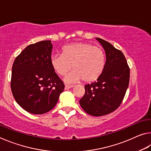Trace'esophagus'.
Listing matches in <instances>:
<instances>
[{
  "label": "esophagus",
  "mask_w": 151,
  "mask_h": 151,
  "mask_svg": "<svg viewBox=\"0 0 151 151\" xmlns=\"http://www.w3.org/2000/svg\"><path fill=\"white\" fill-rule=\"evenodd\" d=\"M73 85H65V90H68V89H69V88H71L72 87H73Z\"/></svg>",
  "instance_id": "esophagus-1"
}]
</instances>
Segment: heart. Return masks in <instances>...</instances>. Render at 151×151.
Returning a JSON list of instances; mask_svg holds the SVG:
<instances>
[{
	"instance_id": "heart-1",
	"label": "heart",
	"mask_w": 151,
	"mask_h": 151,
	"mask_svg": "<svg viewBox=\"0 0 151 151\" xmlns=\"http://www.w3.org/2000/svg\"><path fill=\"white\" fill-rule=\"evenodd\" d=\"M50 65L60 76H65L73 67L75 70L65 78L68 83L81 80L92 83L103 73L105 55L100 47L87 42H75L65 46L61 55L51 56Z\"/></svg>"
}]
</instances>
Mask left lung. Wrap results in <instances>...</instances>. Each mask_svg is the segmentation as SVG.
<instances>
[{
  "label": "left lung",
  "instance_id": "8db88e82",
  "mask_svg": "<svg viewBox=\"0 0 151 151\" xmlns=\"http://www.w3.org/2000/svg\"><path fill=\"white\" fill-rule=\"evenodd\" d=\"M96 39L105 50V66L96 81L85 86V93L79 103L86 113L100 116L111 113L121 105L129 86L130 68L121 50L106 40Z\"/></svg>",
  "mask_w": 151,
  "mask_h": 151
}]
</instances>
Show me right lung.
Masks as SVG:
<instances>
[{
	"instance_id": "add662e5",
	"label": "right lung",
	"mask_w": 151,
	"mask_h": 151,
	"mask_svg": "<svg viewBox=\"0 0 151 151\" xmlns=\"http://www.w3.org/2000/svg\"><path fill=\"white\" fill-rule=\"evenodd\" d=\"M51 40L30 45L15 58L11 86L17 103L25 111L44 114L57 104L65 85L50 65Z\"/></svg>"
}]
</instances>
